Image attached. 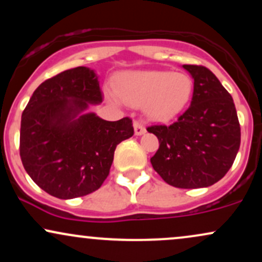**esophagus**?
<instances>
[{"mask_svg":"<svg viewBox=\"0 0 262 262\" xmlns=\"http://www.w3.org/2000/svg\"><path fill=\"white\" fill-rule=\"evenodd\" d=\"M134 132L135 135H141L145 133V127H144V123L141 121H135L134 122Z\"/></svg>","mask_w":262,"mask_h":262,"instance_id":"34e87169","label":"esophagus"}]
</instances>
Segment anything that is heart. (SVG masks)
Returning a JSON list of instances; mask_svg holds the SVG:
<instances>
[{"label":"heart","mask_w":262,"mask_h":262,"mask_svg":"<svg viewBox=\"0 0 262 262\" xmlns=\"http://www.w3.org/2000/svg\"><path fill=\"white\" fill-rule=\"evenodd\" d=\"M193 83L186 74L170 71H132L119 76L117 91L130 104L146 103L150 118L170 121L187 106Z\"/></svg>","instance_id":"b5f03b06"}]
</instances>
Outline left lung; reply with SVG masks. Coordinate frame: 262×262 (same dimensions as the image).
Wrapping results in <instances>:
<instances>
[{"instance_id": "left-lung-1", "label": "left lung", "mask_w": 262, "mask_h": 262, "mask_svg": "<svg viewBox=\"0 0 262 262\" xmlns=\"http://www.w3.org/2000/svg\"><path fill=\"white\" fill-rule=\"evenodd\" d=\"M183 68L194 80L191 104L172 124L146 128L159 139L150 161L173 187H208L223 179L235 160L240 123L233 97L209 69Z\"/></svg>"}]
</instances>
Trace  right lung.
Masks as SVG:
<instances>
[{"instance_id":"obj_1","label":"right lung","mask_w":262,"mask_h":262,"mask_svg":"<svg viewBox=\"0 0 262 262\" xmlns=\"http://www.w3.org/2000/svg\"><path fill=\"white\" fill-rule=\"evenodd\" d=\"M103 98L93 70L69 69L45 80L22 113L19 155L31 179L61 200L82 197L110 175L114 150L133 137L129 117L116 122L79 114Z\"/></svg>"}]
</instances>
